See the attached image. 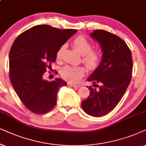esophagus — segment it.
I'll return each instance as SVG.
<instances>
[{"label": "esophagus", "mask_w": 146, "mask_h": 146, "mask_svg": "<svg viewBox=\"0 0 146 146\" xmlns=\"http://www.w3.org/2000/svg\"><path fill=\"white\" fill-rule=\"evenodd\" d=\"M67 86L68 87H74V88H77V87H80V85H75V84H73V83H67Z\"/></svg>", "instance_id": "esophagus-1"}]
</instances>
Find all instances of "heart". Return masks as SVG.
<instances>
[{
  "instance_id": "b5f03b06",
  "label": "heart",
  "mask_w": 146,
  "mask_h": 146,
  "mask_svg": "<svg viewBox=\"0 0 146 146\" xmlns=\"http://www.w3.org/2000/svg\"><path fill=\"white\" fill-rule=\"evenodd\" d=\"M75 49L82 55L83 62L89 69H95L100 61V53L98 50H93L92 44L86 38L79 36L75 38L73 42ZM65 46L63 45L59 48L57 53V59L61 58ZM85 70L83 67L67 65L61 70V75L64 79L71 83H78L84 76Z\"/></svg>"
}]
</instances>
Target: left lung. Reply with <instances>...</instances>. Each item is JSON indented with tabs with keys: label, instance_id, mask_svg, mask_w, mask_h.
Listing matches in <instances>:
<instances>
[{
	"label": "left lung",
	"instance_id": "8db88e82",
	"mask_svg": "<svg viewBox=\"0 0 146 146\" xmlns=\"http://www.w3.org/2000/svg\"><path fill=\"white\" fill-rule=\"evenodd\" d=\"M89 36L99 42L102 57L87 79L92 81L93 87L87 86L90 93L82 101L81 108L88 115L102 117L115 108L125 93L131 81L133 62L131 50L119 36L104 30H94Z\"/></svg>",
	"mask_w": 146,
	"mask_h": 146
}]
</instances>
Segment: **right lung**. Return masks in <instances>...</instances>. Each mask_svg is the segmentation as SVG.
<instances>
[{
	"label": "right lung",
	"mask_w": 146,
	"mask_h": 146,
	"mask_svg": "<svg viewBox=\"0 0 146 146\" xmlns=\"http://www.w3.org/2000/svg\"><path fill=\"white\" fill-rule=\"evenodd\" d=\"M77 32L47 25H36L21 34L9 53V76L15 92L34 113H46L57 104L59 89L67 84L61 78H42L46 68L55 62L59 48Z\"/></svg>",
	"instance_id": "1"
}]
</instances>
